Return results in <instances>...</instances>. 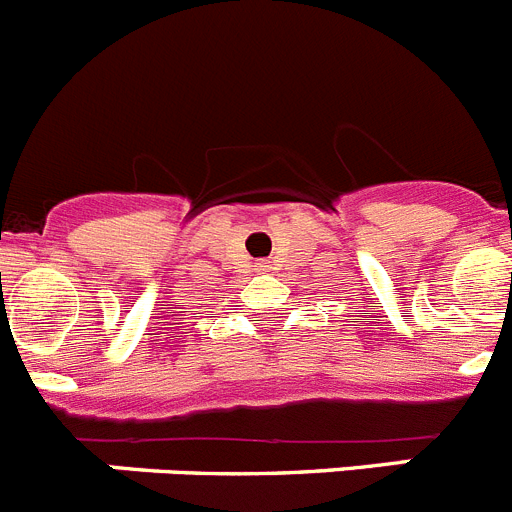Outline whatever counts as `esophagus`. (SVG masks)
Segmentation results:
<instances>
[{"instance_id":"34e87169","label":"esophagus","mask_w":512,"mask_h":512,"mask_svg":"<svg viewBox=\"0 0 512 512\" xmlns=\"http://www.w3.org/2000/svg\"><path fill=\"white\" fill-rule=\"evenodd\" d=\"M259 271H266V264H259Z\"/></svg>"}]
</instances>
